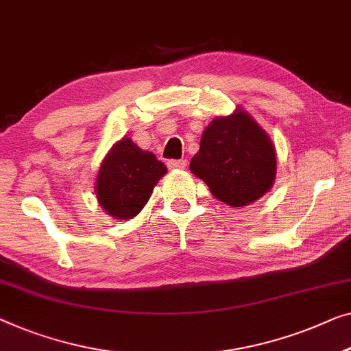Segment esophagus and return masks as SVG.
I'll return each mask as SVG.
<instances>
[{"mask_svg": "<svg viewBox=\"0 0 351 351\" xmlns=\"http://www.w3.org/2000/svg\"><path fill=\"white\" fill-rule=\"evenodd\" d=\"M185 166H186L185 160H169L167 161V167H169V169H184Z\"/></svg>", "mask_w": 351, "mask_h": 351, "instance_id": "34e87169", "label": "esophagus"}]
</instances>
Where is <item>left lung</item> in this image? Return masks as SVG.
<instances>
[{
  "instance_id": "8db88e82",
  "label": "left lung",
  "mask_w": 351,
  "mask_h": 351,
  "mask_svg": "<svg viewBox=\"0 0 351 351\" xmlns=\"http://www.w3.org/2000/svg\"><path fill=\"white\" fill-rule=\"evenodd\" d=\"M276 149L261 126L243 110L215 119L202 133L190 171L201 177L218 201L232 207L250 204L271 190Z\"/></svg>"
}]
</instances>
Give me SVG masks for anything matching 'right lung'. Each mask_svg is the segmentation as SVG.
Returning a JSON list of instances; mask_svg holds the SVG:
<instances>
[{
	"label": "right lung",
	"mask_w": 351,
	"mask_h": 351,
	"mask_svg": "<svg viewBox=\"0 0 351 351\" xmlns=\"http://www.w3.org/2000/svg\"><path fill=\"white\" fill-rule=\"evenodd\" d=\"M166 166L152 152L121 139L103 160L96 179V197L103 209L119 220L138 215L147 204Z\"/></svg>",
	"instance_id": "obj_1"
}]
</instances>
